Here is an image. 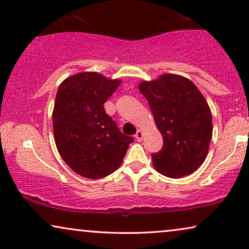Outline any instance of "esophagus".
<instances>
[{
  "mask_svg": "<svg viewBox=\"0 0 249 249\" xmlns=\"http://www.w3.org/2000/svg\"><path fill=\"white\" fill-rule=\"evenodd\" d=\"M142 137H144V134H142V130H137V132H136L135 135V138L137 139L138 142H142Z\"/></svg>",
  "mask_w": 249,
  "mask_h": 249,
  "instance_id": "1",
  "label": "esophagus"
}]
</instances>
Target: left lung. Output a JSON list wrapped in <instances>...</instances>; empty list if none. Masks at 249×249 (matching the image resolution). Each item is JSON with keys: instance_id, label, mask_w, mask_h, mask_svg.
Here are the masks:
<instances>
[{"instance_id": "left-lung-1", "label": "left lung", "mask_w": 249, "mask_h": 249, "mask_svg": "<svg viewBox=\"0 0 249 249\" xmlns=\"http://www.w3.org/2000/svg\"><path fill=\"white\" fill-rule=\"evenodd\" d=\"M139 90L163 137V146L153 153V165L169 178L192 175L207 155L212 138V114L195 85L178 74H163L144 81Z\"/></svg>"}]
</instances>
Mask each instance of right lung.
<instances>
[{"instance_id": "right-lung-1", "label": "right lung", "mask_w": 249, "mask_h": 249, "mask_svg": "<svg viewBox=\"0 0 249 249\" xmlns=\"http://www.w3.org/2000/svg\"><path fill=\"white\" fill-rule=\"evenodd\" d=\"M120 83L96 72H81L68 78L57 89L53 110L57 151L74 172L86 178L111 175L134 142L104 108Z\"/></svg>"}]
</instances>
